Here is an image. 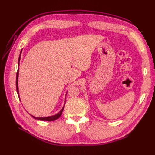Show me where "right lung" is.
<instances>
[{"label":"right lung","mask_w":155,"mask_h":155,"mask_svg":"<svg viewBox=\"0 0 155 155\" xmlns=\"http://www.w3.org/2000/svg\"><path fill=\"white\" fill-rule=\"evenodd\" d=\"M21 52L22 50L21 51ZM20 59H21V54L19 56V58H18V66L19 67V62H20ZM18 71H19V69L18 68V71L17 72H16V91H17V93H18V96L19 98V94H18ZM64 108V105L62 107V109L61 110V111L59 112L58 113H57V114L53 115V116H50V117H36L34 116H31L33 117L35 119H37V120H45V121H54L55 120H57V118H58L61 116L62 113V110H63Z\"/></svg>","instance_id":"obj_1"}]
</instances>
